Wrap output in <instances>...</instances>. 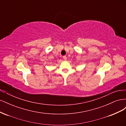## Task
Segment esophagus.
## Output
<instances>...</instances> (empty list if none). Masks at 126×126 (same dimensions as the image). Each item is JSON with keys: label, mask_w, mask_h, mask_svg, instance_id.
I'll return each instance as SVG.
<instances>
[{"label": "esophagus", "mask_w": 126, "mask_h": 126, "mask_svg": "<svg viewBox=\"0 0 126 126\" xmlns=\"http://www.w3.org/2000/svg\"><path fill=\"white\" fill-rule=\"evenodd\" d=\"M63 59L64 60H66L67 59V57L66 56H63Z\"/></svg>", "instance_id": "1"}]
</instances>
